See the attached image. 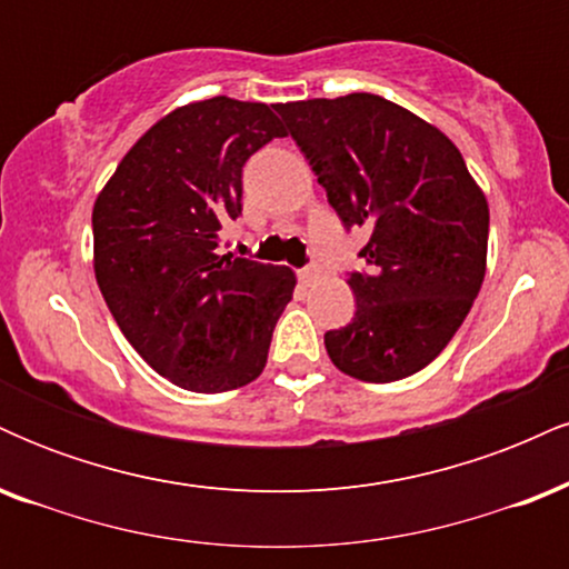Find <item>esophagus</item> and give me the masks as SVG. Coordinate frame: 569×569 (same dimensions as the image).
Segmentation results:
<instances>
[{
    "mask_svg": "<svg viewBox=\"0 0 569 569\" xmlns=\"http://www.w3.org/2000/svg\"><path fill=\"white\" fill-rule=\"evenodd\" d=\"M318 276H321V264H316V262H310L299 270V280H302V283H312V280H318Z\"/></svg>",
    "mask_w": 569,
    "mask_h": 569,
    "instance_id": "34e87169",
    "label": "esophagus"
}]
</instances>
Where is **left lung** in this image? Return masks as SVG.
Masks as SVG:
<instances>
[{"instance_id": "left-lung-1", "label": "left lung", "mask_w": 569, "mask_h": 569, "mask_svg": "<svg viewBox=\"0 0 569 569\" xmlns=\"http://www.w3.org/2000/svg\"><path fill=\"white\" fill-rule=\"evenodd\" d=\"M329 206L367 227L356 316L326 331L335 367L363 382L426 369L466 321L487 270L489 208L439 128L375 93L276 103Z\"/></svg>"}]
</instances>
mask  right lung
I'll return each instance as SVG.
<instances>
[{
    "label": "right lung",
    "mask_w": 569,
    "mask_h": 569,
    "mask_svg": "<svg viewBox=\"0 0 569 569\" xmlns=\"http://www.w3.org/2000/svg\"><path fill=\"white\" fill-rule=\"evenodd\" d=\"M276 107L217 96L173 109L122 158L93 206L96 280L117 326L160 377L224 393L262 375L297 278L219 253L243 211V166L283 139Z\"/></svg>",
    "instance_id": "add662e5"
}]
</instances>
